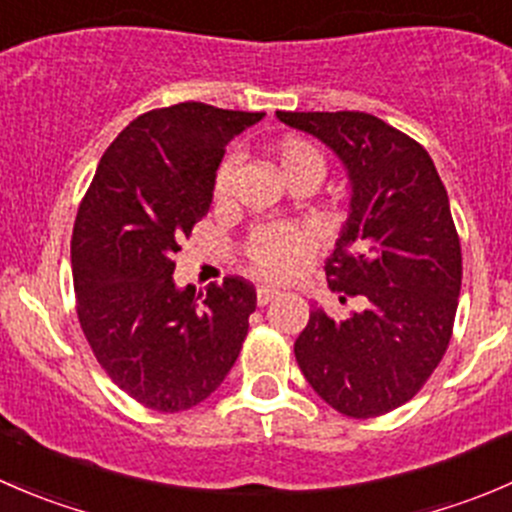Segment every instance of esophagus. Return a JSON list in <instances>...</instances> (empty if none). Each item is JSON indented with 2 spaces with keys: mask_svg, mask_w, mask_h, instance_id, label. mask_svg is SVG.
Wrapping results in <instances>:
<instances>
[{
  "mask_svg": "<svg viewBox=\"0 0 512 512\" xmlns=\"http://www.w3.org/2000/svg\"><path fill=\"white\" fill-rule=\"evenodd\" d=\"M277 289H272V287H260L257 289V304H260V307H265V304H270L272 299L277 297Z\"/></svg>",
  "mask_w": 512,
  "mask_h": 512,
  "instance_id": "obj_1",
  "label": "esophagus"
}]
</instances>
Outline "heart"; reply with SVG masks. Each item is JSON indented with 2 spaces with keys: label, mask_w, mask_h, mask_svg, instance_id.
Segmentation results:
<instances>
[{
  "label": "heart",
  "mask_w": 512,
  "mask_h": 512,
  "mask_svg": "<svg viewBox=\"0 0 512 512\" xmlns=\"http://www.w3.org/2000/svg\"><path fill=\"white\" fill-rule=\"evenodd\" d=\"M272 156L289 185L297 183L299 178L322 180L324 170H327L319 148L304 138H282L272 148ZM230 180L232 163L227 160L215 175V198H225ZM314 250H317V235L309 227L299 225L257 227L247 242V257H250L252 267L270 280H289V277L299 275L314 257Z\"/></svg>",
  "instance_id": "b5f03b06"
}]
</instances>
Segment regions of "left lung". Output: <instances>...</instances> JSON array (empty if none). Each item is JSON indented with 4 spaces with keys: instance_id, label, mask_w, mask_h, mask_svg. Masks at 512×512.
Here are the masks:
<instances>
[{
    "instance_id": "1",
    "label": "left lung",
    "mask_w": 512,
    "mask_h": 512,
    "mask_svg": "<svg viewBox=\"0 0 512 512\" xmlns=\"http://www.w3.org/2000/svg\"><path fill=\"white\" fill-rule=\"evenodd\" d=\"M347 168L352 198L329 289L359 299L344 322L309 312L294 342L304 379L339 414L374 418L414 399L451 342L461 294V242L426 148L361 111H277Z\"/></svg>"
}]
</instances>
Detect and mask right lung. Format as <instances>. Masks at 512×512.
I'll return each instance as SVG.
<instances>
[{"label": "right lung", "instance_id": "1", "mask_svg": "<svg viewBox=\"0 0 512 512\" xmlns=\"http://www.w3.org/2000/svg\"><path fill=\"white\" fill-rule=\"evenodd\" d=\"M265 113L188 101L128 123L98 163L71 237L76 312L113 384L175 414L208 399L257 307L242 277L203 302L173 280L178 242L208 215L225 146Z\"/></svg>", "mask_w": 512, "mask_h": 512}]
</instances>
